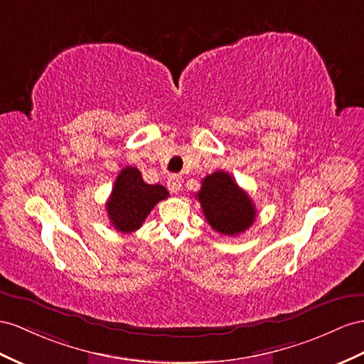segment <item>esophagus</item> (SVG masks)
Masks as SVG:
<instances>
[{
  "instance_id": "esophagus-1",
  "label": "esophagus",
  "mask_w": 364,
  "mask_h": 364,
  "mask_svg": "<svg viewBox=\"0 0 364 364\" xmlns=\"http://www.w3.org/2000/svg\"><path fill=\"white\" fill-rule=\"evenodd\" d=\"M167 188L172 193H178L181 189V178L178 175H171L169 180H167Z\"/></svg>"
}]
</instances>
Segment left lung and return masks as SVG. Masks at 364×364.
Returning <instances> with one entry per match:
<instances>
[{"label":"left lung","instance_id":"left-lung-1","mask_svg":"<svg viewBox=\"0 0 364 364\" xmlns=\"http://www.w3.org/2000/svg\"><path fill=\"white\" fill-rule=\"evenodd\" d=\"M197 198L204 218L218 234L235 237L255 221L257 210L252 200L225 171L208 175Z\"/></svg>","mask_w":364,"mask_h":364}]
</instances>
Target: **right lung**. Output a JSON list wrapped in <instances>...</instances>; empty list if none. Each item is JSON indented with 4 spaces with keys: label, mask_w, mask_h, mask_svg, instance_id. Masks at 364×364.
Listing matches in <instances>:
<instances>
[{
    "label": "right lung",
    "mask_w": 364,
    "mask_h": 364,
    "mask_svg": "<svg viewBox=\"0 0 364 364\" xmlns=\"http://www.w3.org/2000/svg\"><path fill=\"white\" fill-rule=\"evenodd\" d=\"M169 197L161 184L144 183L136 167L127 166L117 176L106 203L107 215L118 232L129 234L141 228L156 203Z\"/></svg>",
    "instance_id": "obj_1"
}]
</instances>
